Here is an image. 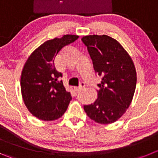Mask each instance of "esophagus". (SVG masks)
<instances>
[{"instance_id": "1", "label": "esophagus", "mask_w": 158, "mask_h": 158, "mask_svg": "<svg viewBox=\"0 0 158 158\" xmlns=\"http://www.w3.org/2000/svg\"><path fill=\"white\" fill-rule=\"evenodd\" d=\"M84 87H85V83H83V82H81L79 87L76 88V90L77 91V92H79V91L82 90Z\"/></svg>"}]
</instances>
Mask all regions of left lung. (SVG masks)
Masks as SVG:
<instances>
[{"mask_svg": "<svg viewBox=\"0 0 158 158\" xmlns=\"http://www.w3.org/2000/svg\"><path fill=\"white\" fill-rule=\"evenodd\" d=\"M101 82L97 86V99L84 105L92 120L100 124L116 122L132 102L136 86V72L133 61L116 40L107 35H93L82 38Z\"/></svg>", "mask_w": 158, "mask_h": 158, "instance_id": "1", "label": "left lung"}]
</instances>
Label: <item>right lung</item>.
I'll return each mask as SVG.
<instances>
[{
	"label": "right lung",
	"mask_w": 158,
	"mask_h": 158,
	"mask_svg": "<svg viewBox=\"0 0 158 158\" xmlns=\"http://www.w3.org/2000/svg\"><path fill=\"white\" fill-rule=\"evenodd\" d=\"M79 38L64 35L46 41L27 59L21 76V90L28 110L44 121L59 118L66 111L72 96L63 86L62 74L54 66V58L64 47Z\"/></svg>",
	"instance_id": "obj_1"
}]
</instances>
